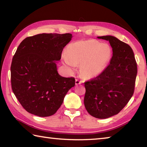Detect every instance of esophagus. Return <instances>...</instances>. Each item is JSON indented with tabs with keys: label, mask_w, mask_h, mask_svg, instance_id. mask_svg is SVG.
<instances>
[{
	"label": "esophagus",
	"mask_w": 147,
	"mask_h": 147,
	"mask_svg": "<svg viewBox=\"0 0 147 147\" xmlns=\"http://www.w3.org/2000/svg\"><path fill=\"white\" fill-rule=\"evenodd\" d=\"M82 83V81H81L79 79H76V81H75L76 85H80V84H81Z\"/></svg>",
	"instance_id": "esophagus-1"
}]
</instances>
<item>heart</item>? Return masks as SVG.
<instances>
[{
	"label": "heart",
	"instance_id": "1",
	"mask_svg": "<svg viewBox=\"0 0 147 147\" xmlns=\"http://www.w3.org/2000/svg\"><path fill=\"white\" fill-rule=\"evenodd\" d=\"M112 49L107 43L90 39L80 40L67 47L65 63L71 69L81 64L80 70L83 76L93 78L100 74L111 61Z\"/></svg>",
	"mask_w": 147,
	"mask_h": 147
}]
</instances>
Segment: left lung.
Here are the masks:
<instances>
[{"label": "left lung", "instance_id": "obj_1", "mask_svg": "<svg viewBox=\"0 0 147 147\" xmlns=\"http://www.w3.org/2000/svg\"><path fill=\"white\" fill-rule=\"evenodd\" d=\"M112 48L110 64L98 76L85 83L84 104L93 117L106 119L117 114L135 91L137 64L131 47L112 36H98Z\"/></svg>", "mask_w": 147, "mask_h": 147}]
</instances>
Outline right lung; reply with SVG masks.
Segmentation results:
<instances>
[{"mask_svg": "<svg viewBox=\"0 0 147 147\" xmlns=\"http://www.w3.org/2000/svg\"><path fill=\"white\" fill-rule=\"evenodd\" d=\"M71 38V33H42L27 37L18 46L11 65V87L29 113L54 115L75 85L74 78L59 75L55 62Z\"/></svg>", "mask_w": 147, "mask_h": 147, "instance_id": "right-lung-1", "label": "right lung"}]
</instances>
